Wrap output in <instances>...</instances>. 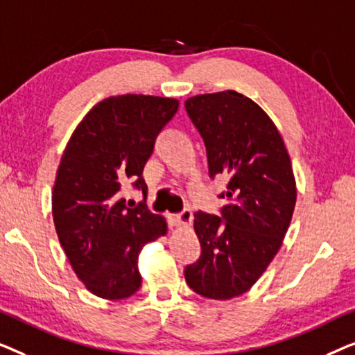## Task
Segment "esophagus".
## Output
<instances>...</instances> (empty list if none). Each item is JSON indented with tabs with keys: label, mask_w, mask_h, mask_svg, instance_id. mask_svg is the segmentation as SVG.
Instances as JSON below:
<instances>
[{
	"label": "esophagus",
	"mask_w": 355,
	"mask_h": 355,
	"mask_svg": "<svg viewBox=\"0 0 355 355\" xmlns=\"http://www.w3.org/2000/svg\"><path fill=\"white\" fill-rule=\"evenodd\" d=\"M169 218V223H171L173 226H189L192 223V211L186 208V210L178 213V215H168Z\"/></svg>",
	"instance_id": "1"
}]
</instances>
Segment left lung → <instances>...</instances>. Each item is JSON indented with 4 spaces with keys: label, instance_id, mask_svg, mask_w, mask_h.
<instances>
[{
    "label": "left lung",
    "instance_id": "left-lung-1",
    "mask_svg": "<svg viewBox=\"0 0 355 355\" xmlns=\"http://www.w3.org/2000/svg\"><path fill=\"white\" fill-rule=\"evenodd\" d=\"M207 147L208 171L230 179L221 215L198 211L193 230L202 255L184 276L207 299L244 294L278 254L293 218L297 189L293 164L273 121L234 90L186 100Z\"/></svg>",
    "mask_w": 355,
    "mask_h": 355
}]
</instances>
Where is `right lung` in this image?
<instances>
[{
    "instance_id": "add662e5",
    "label": "right lung",
    "mask_w": 355,
    "mask_h": 355,
    "mask_svg": "<svg viewBox=\"0 0 355 355\" xmlns=\"http://www.w3.org/2000/svg\"><path fill=\"white\" fill-rule=\"evenodd\" d=\"M178 108L166 96H110L84 116L62 153L51 193L56 234L77 278L101 299L137 293L140 250L168 232L145 203L125 205L121 189L132 182L147 193L144 166Z\"/></svg>"
}]
</instances>
